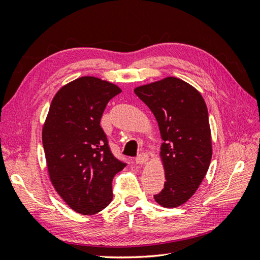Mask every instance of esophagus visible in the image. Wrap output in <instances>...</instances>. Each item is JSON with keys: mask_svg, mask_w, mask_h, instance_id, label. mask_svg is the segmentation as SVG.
Masks as SVG:
<instances>
[{"mask_svg": "<svg viewBox=\"0 0 260 260\" xmlns=\"http://www.w3.org/2000/svg\"><path fill=\"white\" fill-rule=\"evenodd\" d=\"M148 160V155L146 153H142L140 154L137 158H136V162L138 165H142V164H145L146 161Z\"/></svg>", "mask_w": 260, "mask_h": 260, "instance_id": "1", "label": "esophagus"}]
</instances>
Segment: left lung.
Masks as SVG:
<instances>
[{"label":"left lung","instance_id":"obj_1","mask_svg":"<svg viewBox=\"0 0 260 260\" xmlns=\"http://www.w3.org/2000/svg\"><path fill=\"white\" fill-rule=\"evenodd\" d=\"M154 114L164 141V188L154 195L162 207L182 205L198 190L211 160L208 111L201 93L175 77L135 89Z\"/></svg>","mask_w":260,"mask_h":260}]
</instances>
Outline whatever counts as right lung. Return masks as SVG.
<instances>
[{
	"mask_svg": "<svg viewBox=\"0 0 260 260\" xmlns=\"http://www.w3.org/2000/svg\"><path fill=\"white\" fill-rule=\"evenodd\" d=\"M120 92L99 78H78L55 94L43 125L51 182L67 205L82 215L108 206L113 179L127 165L113 155L100 124L107 103Z\"/></svg>",
	"mask_w": 260,
	"mask_h": 260,
	"instance_id": "right-lung-1",
	"label": "right lung"
}]
</instances>
